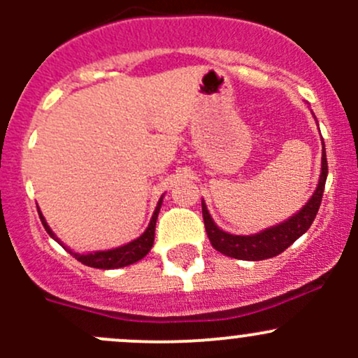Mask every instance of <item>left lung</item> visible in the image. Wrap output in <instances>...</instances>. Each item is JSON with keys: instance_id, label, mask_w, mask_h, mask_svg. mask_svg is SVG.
Listing matches in <instances>:
<instances>
[{"instance_id": "left-lung-1", "label": "left lung", "mask_w": 358, "mask_h": 358, "mask_svg": "<svg viewBox=\"0 0 358 358\" xmlns=\"http://www.w3.org/2000/svg\"><path fill=\"white\" fill-rule=\"evenodd\" d=\"M324 145V142H322ZM327 178V159L326 147H322V168H320L319 185L313 192L312 199L306 202L294 216L275 227L265 229L263 232L252 234V236H234L225 232L213 222L204 201H202V218H204L206 232H208L211 246L222 255L230 256L236 259H248V262H259V259L273 258L286 251L298 237H301L315 220L317 211L322 202L324 187Z\"/></svg>"}]
</instances>
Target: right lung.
Returning <instances> with one entry per match:
<instances>
[{"label":"right lung","mask_w":358,"mask_h":358,"mask_svg":"<svg viewBox=\"0 0 358 358\" xmlns=\"http://www.w3.org/2000/svg\"><path fill=\"white\" fill-rule=\"evenodd\" d=\"M161 204H162V197L157 202L156 211H154L152 218H150L149 227H147V230L138 237V239L131 241V243L124 244V246L107 249V251L86 252V255H79V252L71 251V249L64 246V244L59 241V237L52 232V229L48 227V223H46L45 216L41 215L39 208H38V213H39V218H41L43 227H45L46 232L50 234V237H52V239H55L57 243L62 244V246L66 248L67 251L71 252L76 259H78V262H81L83 265H86V266H93V268L110 270V268H121V266H128V265H131V263H136L138 259H142L143 256H147V252L150 251V248H152V244H154V234H156V222H157V215H159V209H161Z\"/></svg>","instance_id":"1"}]
</instances>
